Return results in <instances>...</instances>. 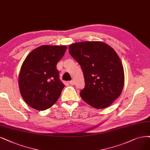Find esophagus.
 Returning <instances> with one entry per match:
<instances>
[{
    "label": "esophagus",
    "mask_w": 150,
    "mask_h": 150,
    "mask_svg": "<svg viewBox=\"0 0 150 150\" xmlns=\"http://www.w3.org/2000/svg\"><path fill=\"white\" fill-rule=\"evenodd\" d=\"M69 83H70V85H74V80L70 81H69Z\"/></svg>",
    "instance_id": "34e87169"
}]
</instances>
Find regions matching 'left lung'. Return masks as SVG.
Here are the masks:
<instances>
[{
    "label": "left lung",
    "mask_w": 150,
    "mask_h": 150,
    "mask_svg": "<svg viewBox=\"0 0 150 150\" xmlns=\"http://www.w3.org/2000/svg\"><path fill=\"white\" fill-rule=\"evenodd\" d=\"M69 53L81 66L85 86L80 96L93 108L108 107L120 95L124 83L122 64L106 43L85 41L69 46Z\"/></svg>",
    "instance_id": "obj_1"
}]
</instances>
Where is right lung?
I'll return each mask as SVG.
<instances>
[{
    "mask_svg": "<svg viewBox=\"0 0 150 150\" xmlns=\"http://www.w3.org/2000/svg\"><path fill=\"white\" fill-rule=\"evenodd\" d=\"M66 46H41L31 51L21 65L19 88L24 101L33 109L44 110L55 103L65 85L56 65Z\"/></svg>",
    "mask_w": 150,
    "mask_h": 150,
    "instance_id": "1",
    "label": "right lung"
}]
</instances>
